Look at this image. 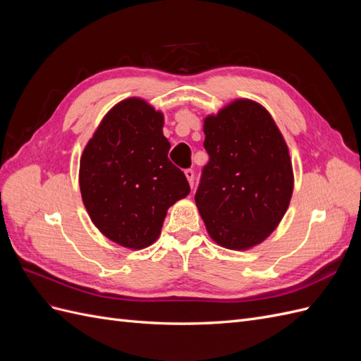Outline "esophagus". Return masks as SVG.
Listing matches in <instances>:
<instances>
[{
	"mask_svg": "<svg viewBox=\"0 0 361 361\" xmlns=\"http://www.w3.org/2000/svg\"><path fill=\"white\" fill-rule=\"evenodd\" d=\"M185 176H187V179H188V182L191 185V188H192L194 187V170L192 169L185 170Z\"/></svg>",
	"mask_w": 361,
	"mask_h": 361,
	"instance_id": "1",
	"label": "esophagus"
}]
</instances>
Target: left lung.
I'll list each match as a JSON object with an SVG mask.
<instances>
[{
	"mask_svg": "<svg viewBox=\"0 0 361 361\" xmlns=\"http://www.w3.org/2000/svg\"><path fill=\"white\" fill-rule=\"evenodd\" d=\"M204 149L195 204L216 244L247 250L274 232L293 190L288 146L264 106L238 99L204 118Z\"/></svg>",
	"mask_w": 361,
	"mask_h": 361,
	"instance_id": "8db88e82",
	"label": "left lung"
}]
</instances>
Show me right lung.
Listing matches in <instances>:
<instances>
[{
    "label": "right lung",
    "mask_w": 361,
    "mask_h": 361,
    "mask_svg": "<svg viewBox=\"0 0 361 361\" xmlns=\"http://www.w3.org/2000/svg\"><path fill=\"white\" fill-rule=\"evenodd\" d=\"M164 116L129 97L104 117L80 162V188L92 221L111 241L145 248L159 236L167 209L190 194L169 159Z\"/></svg>",
    "instance_id": "right-lung-1"
}]
</instances>
